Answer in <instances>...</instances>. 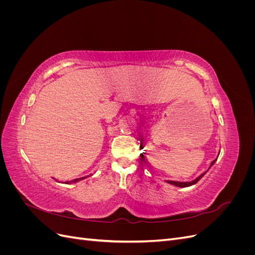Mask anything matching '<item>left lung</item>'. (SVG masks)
I'll list each match as a JSON object with an SVG mask.
<instances>
[{
  "label": "left lung",
  "mask_w": 255,
  "mask_h": 255,
  "mask_svg": "<svg viewBox=\"0 0 255 255\" xmlns=\"http://www.w3.org/2000/svg\"><path fill=\"white\" fill-rule=\"evenodd\" d=\"M219 155V154H218ZM218 157V156H217ZM216 160H217V158H215L212 163H211V166L208 167V169L207 170L205 171V172H203L202 174H200L198 177H196L195 180H192V181H190V182H179V181H170V180H167L166 181V183H169V184H171V185H173V186H176V187H181V188H184V187H189V186H191V185H195V184H197L200 180L202 179V177L205 175V173L210 170L211 169V167L216 163Z\"/></svg>",
  "instance_id": "obj_1"
}]
</instances>
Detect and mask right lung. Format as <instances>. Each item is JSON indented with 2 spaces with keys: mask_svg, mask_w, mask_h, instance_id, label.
Returning a JSON list of instances; mask_svg holds the SVG:
<instances>
[{
  "mask_svg": "<svg viewBox=\"0 0 255 255\" xmlns=\"http://www.w3.org/2000/svg\"><path fill=\"white\" fill-rule=\"evenodd\" d=\"M91 175V174H90ZM89 175H86V176H83V177H79V179H74V180H71V181H66L65 184H73V183H78L84 179H86V177H88Z\"/></svg>",
  "mask_w": 255,
  "mask_h": 255,
  "instance_id": "1",
  "label": "right lung"
}]
</instances>
